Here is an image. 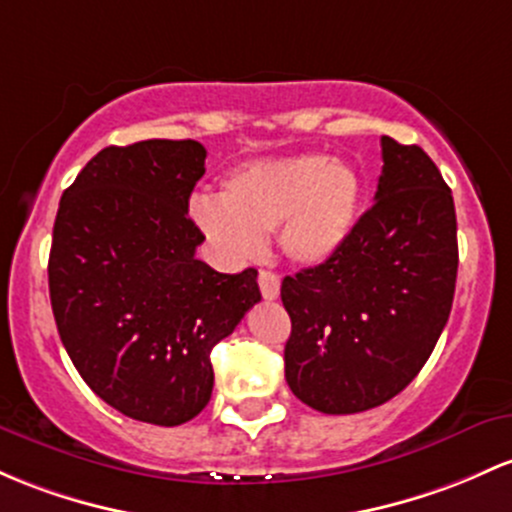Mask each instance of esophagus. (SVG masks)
Instances as JSON below:
<instances>
[{
	"label": "esophagus",
	"instance_id": "34e87169",
	"mask_svg": "<svg viewBox=\"0 0 512 512\" xmlns=\"http://www.w3.org/2000/svg\"><path fill=\"white\" fill-rule=\"evenodd\" d=\"M257 282H260V291H262V296H265L267 301L277 299L279 289H282V282H279L277 274L267 272V269H262V272L257 274Z\"/></svg>",
	"mask_w": 512,
	"mask_h": 512
}]
</instances>
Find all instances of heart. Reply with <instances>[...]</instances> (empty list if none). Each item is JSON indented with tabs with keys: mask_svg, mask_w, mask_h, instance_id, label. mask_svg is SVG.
Segmentation results:
<instances>
[{
	"mask_svg": "<svg viewBox=\"0 0 512 512\" xmlns=\"http://www.w3.org/2000/svg\"><path fill=\"white\" fill-rule=\"evenodd\" d=\"M362 179L350 162L306 153L247 162L221 182V201L194 199L192 221L230 262H252L277 230L286 260L318 267L355 230Z\"/></svg>",
	"mask_w": 512,
	"mask_h": 512,
	"instance_id": "obj_1",
	"label": "heart"
}]
</instances>
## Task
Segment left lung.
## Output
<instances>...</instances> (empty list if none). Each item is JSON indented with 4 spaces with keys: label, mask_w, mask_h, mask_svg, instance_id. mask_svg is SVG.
I'll return each mask as SVG.
<instances>
[{
    "label": "left lung",
    "mask_w": 512,
    "mask_h": 512,
    "mask_svg": "<svg viewBox=\"0 0 512 512\" xmlns=\"http://www.w3.org/2000/svg\"><path fill=\"white\" fill-rule=\"evenodd\" d=\"M381 160L372 209L340 252L282 282L286 384L320 413L391 401L428 362L452 311V189L418 145L381 136Z\"/></svg>",
    "instance_id": "obj_1"
}]
</instances>
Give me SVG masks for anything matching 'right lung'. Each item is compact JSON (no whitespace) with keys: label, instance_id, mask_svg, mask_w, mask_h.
Listing matches in <instances>:
<instances>
[{"label":"right lung","instance_id":"1","mask_svg":"<svg viewBox=\"0 0 512 512\" xmlns=\"http://www.w3.org/2000/svg\"><path fill=\"white\" fill-rule=\"evenodd\" d=\"M196 140L109 145L60 199L50 306L67 355L101 401L174 428L209 403L211 350L262 299L257 269L196 260L189 196L204 177Z\"/></svg>","mask_w":512,"mask_h":512}]
</instances>
